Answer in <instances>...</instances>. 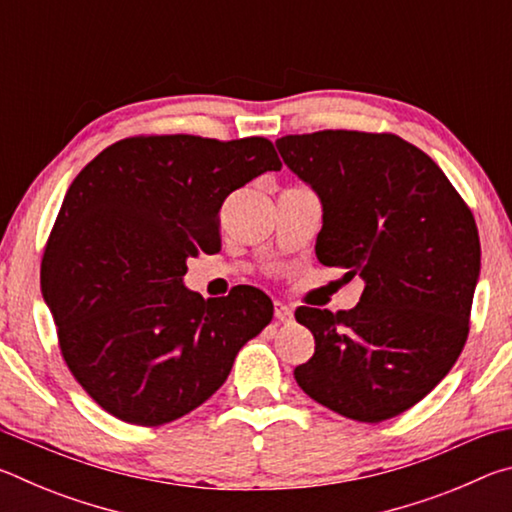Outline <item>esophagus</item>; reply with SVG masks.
Returning <instances> with one entry per match:
<instances>
[{"label":"esophagus","mask_w":512,"mask_h":512,"mask_svg":"<svg viewBox=\"0 0 512 512\" xmlns=\"http://www.w3.org/2000/svg\"><path fill=\"white\" fill-rule=\"evenodd\" d=\"M275 318L277 323H291L293 320V309L282 305V302H275Z\"/></svg>","instance_id":"esophagus-1"}]
</instances>
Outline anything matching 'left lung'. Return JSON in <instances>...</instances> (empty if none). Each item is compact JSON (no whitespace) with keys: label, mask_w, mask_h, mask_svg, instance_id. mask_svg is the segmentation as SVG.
Listing matches in <instances>:
<instances>
[{"label":"left lung","mask_w":512,"mask_h":512,"mask_svg":"<svg viewBox=\"0 0 512 512\" xmlns=\"http://www.w3.org/2000/svg\"><path fill=\"white\" fill-rule=\"evenodd\" d=\"M277 149L323 203L318 262L366 284L354 309H296L316 352L293 375L343 418H395L440 384L470 334L474 216L443 169L393 133L284 135Z\"/></svg>","instance_id":"1"}]
</instances>
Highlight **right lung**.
<instances>
[{"instance_id":"obj_1","label":"right lung","mask_w":512,"mask_h":512,"mask_svg":"<svg viewBox=\"0 0 512 512\" xmlns=\"http://www.w3.org/2000/svg\"><path fill=\"white\" fill-rule=\"evenodd\" d=\"M271 140L135 135L69 185L42 255V296L69 372L103 411L160 427L201 406L271 323L255 287L203 300L187 259L221 250L225 198L280 171Z\"/></svg>"}]
</instances>
